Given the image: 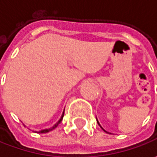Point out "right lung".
<instances>
[{"label": "right lung", "mask_w": 157, "mask_h": 157, "mask_svg": "<svg viewBox=\"0 0 157 157\" xmlns=\"http://www.w3.org/2000/svg\"><path fill=\"white\" fill-rule=\"evenodd\" d=\"M63 115H62V117H61V119H60V120L58 121V122H57V124H55V126H53L52 128H49V129H44V130H42V131H39L38 133H42V134H43V133H48V132L52 131V130H53V129H54V128H57V125H58V124H59V123H60V122H61V121H62V120H63Z\"/></svg>", "instance_id": "add662e5"}]
</instances>
